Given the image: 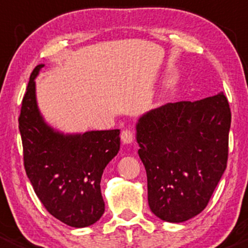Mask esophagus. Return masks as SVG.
<instances>
[{
  "label": "esophagus",
  "instance_id": "34e87169",
  "mask_svg": "<svg viewBox=\"0 0 248 248\" xmlns=\"http://www.w3.org/2000/svg\"><path fill=\"white\" fill-rule=\"evenodd\" d=\"M121 139L124 144H130L134 141V134H132L131 130H123L121 134Z\"/></svg>",
  "mask_w": 248,
  "mask_h": 248
}]
</instances>
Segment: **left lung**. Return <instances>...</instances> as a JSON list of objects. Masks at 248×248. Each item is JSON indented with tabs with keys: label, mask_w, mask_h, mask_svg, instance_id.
Instances as JSON below:
<instances>
[{
	"label": "left lung",
	"mask_w": 248,
	"mask_h": 248,
	"mask_svg": "<svg viewBox=\"0 0 248 248\" xmlns=\"http://www.w3.org/2000/svg\"><path fill=\"white\" fill-rule=\"evenodd\" d=\"M231 121L223 93L166 104L140 117L136 140L154 215L180 223L205 209L226 170Z\"/></svg>",
	"instance_id": "obj_1"
}]
</instances>
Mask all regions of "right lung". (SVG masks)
I'll return each instance as SVG.
<instances>
[{
    "label": "right lung",
    "mask_w": 248,
    "mask_h": 248,
    "mask_svg": "<svg viewBox=\"0 0 248 248\" xmlns=\"http://www.w3.org/2000/svg\"><path fill=\"white\" fill-rule=\"evenodd\" d=\"M34 68L22 99L19 130L26 174L45 209L63 223L83 228L105 211L100 190L107 163L119 152V130L67 134L56 131L40 114Z\"/></svg>",
    "instance_id": "obj_1"
}]
</instances>
